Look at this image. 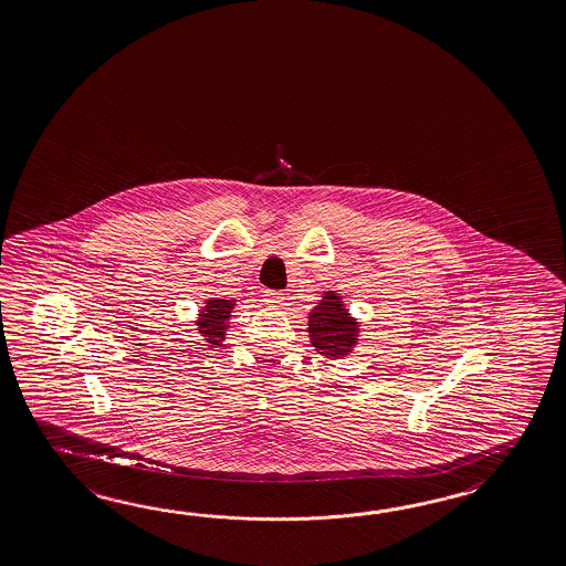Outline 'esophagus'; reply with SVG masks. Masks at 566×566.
<instances>
[{
    "mask_svg": "<svg viewBox=\"0 0 566 566\" xmlns=\"http://www.w3.org/2000/svg\"><path fill=\"white\" fill-rule=\"evenodd\" d=\"M264 300H266V303H271L273 307H283V303H285V295H283L281 291H266Z\"/></svg>",
    "mask_w": 566,
    "mask_h": 566,
    "instance_id": "1",
    "label": "esophagus"
}]
</instances>
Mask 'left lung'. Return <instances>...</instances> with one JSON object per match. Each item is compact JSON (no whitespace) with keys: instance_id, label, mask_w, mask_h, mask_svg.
<instances>
[{"instance_id":"left-lung-1","label":"left lung","mask_w":566,"mask_h":566,"mask_svg":"<svg viewBox=\"0 0 566 566\" xmlns=\"http://www.w3.org/2000/svg\"><path fill=\"white\" fill-rule=\"evenodd\" d=\"M360 322L348 312L338 291H324L316 307L307 314L310 342L319 355L344 358L358 346Z\"/></svg>"}]
</instances>
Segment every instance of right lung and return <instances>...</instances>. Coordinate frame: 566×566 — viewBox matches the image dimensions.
Segmentation results:
<instances>
[{
    "label": "right lung",
    "mask_w": 566,
    "mask_h": 566,
    "mask_svg": "<svg viewBox=\"0 0 566 566\" xmlns=\"http://www.w3.org/2000/svg\"><path fill=\"white\" fill-rule=\"evenodd\" d=\"M238 305L234 297H210L206 300L198 312V334L208 342L210 346L224 344L226 332L230 328V317Z\"/></svg>",
    "instance_id": "add662e5"
}]
</instances>
